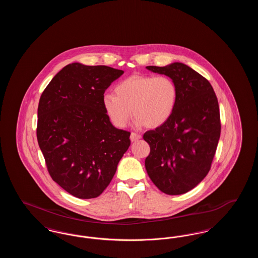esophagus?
<instances>
[{
    "instance_id": "obj_1",
    "label": "esophagus",
    "mask_w": 258,
    "mask_h": 258,
    "mask_svg": "<svg viewBox=\"0 0 258 258\" xmlns=\"http://www.w3.org/2000/svg\"><path fill=\"white\" fill-rule=\"evenodd\" d=\"M140 138H141V135H137V134H135V133H132V135H131V140H132L133 142H135V141L139 140Z\"/></svg>"
}]
</instances>
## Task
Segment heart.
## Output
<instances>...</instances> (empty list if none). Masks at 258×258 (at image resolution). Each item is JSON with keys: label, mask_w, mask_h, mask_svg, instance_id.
Returning a JSON list of instances; mask_svg holds the SVG:
<instances>
[{"label": "heart", "mask_w": 258, "mask_h": 258, "mask_svg": "<svg viewBox=\"0 0 258 258\" xmlns=\"http://www.w3.org/2000/svg\"><path fill=\"white\" fill-rule=\"evenodd\" d=\"M114 92L103 95L102 106L119 128L127 124L133 112L135 126L159 127L170 119L178 99L175 82L164 75H132L119 82Z\"/></svg>", "instance_id": "heart-1"}]
</instances>
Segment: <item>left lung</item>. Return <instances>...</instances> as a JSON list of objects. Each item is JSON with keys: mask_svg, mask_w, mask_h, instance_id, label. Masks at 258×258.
<instances>
[{"mask_svg": "<svg viewBox=\"0 0 258 258\" xmlns=\"http://www.w3.org/2000/svg\"><path fill=\"white\" fill-rule=\"evenodd\" d=\"M146 69L171 78L178 99L170 119L143 135L151 149L145 167L160 191L183 195L196 187L211 168L221 136L218 98L208 80L184 63Z\"/></svg>", "mask_w": 258, "mask_h": 258, "instance_id": "obj_1", "label": "left lung"}]
</instances>
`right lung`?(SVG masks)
<instances>
[{
  "label": "right lung",
  "instance_id": "add662e5",
  "mask_svg": "<svg viewBox=\"0 0 258 258\" xmlns=\"http://www.w3.org/2000/svg\"><path fill=\"white\" fill-rule=\"evenodd\" d=\"M123 71L73 62L56 74L37 108V142L51 178L72 196L90 199L110 184L131 145L116 128L102 97Z\"/></svg>",
  "mask_w": 258,
  "mask_h": 258
}]
</instances>
